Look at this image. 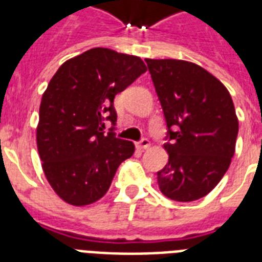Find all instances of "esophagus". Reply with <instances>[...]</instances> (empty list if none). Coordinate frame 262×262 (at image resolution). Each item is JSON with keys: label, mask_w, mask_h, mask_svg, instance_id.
<instances>
[{"label": "esophagus", "mask_w": 262, "mask_h": 262, "mask_svg": "<svg viewBox=\"0 0 262 262\" xmlns=\"http://www.w3.org/2000/svg\"><path fill=\"white\" fill-rule=\"evenodd\" d=\"M149 145H151V143H149V140L148 139H143L141 141H139V143L136 144V147L139 148V149H147Z\"/></svg>", "instance_id": "34e87169"}]
</instances>
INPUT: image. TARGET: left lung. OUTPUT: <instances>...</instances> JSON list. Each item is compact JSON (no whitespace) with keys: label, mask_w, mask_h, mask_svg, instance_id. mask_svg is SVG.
Listing matches in <instances>:
<instances>
[{"label":"left lung","mask_w":262,"mask_h":262,"mask_svg":"<svg viewBox=\"0 0 262 262\" xmlns=\"http://www.w3.org/2000/svg\"><path fill=\"white\" fill-rule=\"evenodd\" d=\"M167 122L168 163L158 171L160 191L194 201L220 182L235 152L238 118L223 83L197 63L145 59Z\"/></svg>","instance_id":"8db88e82"}]
</instances>
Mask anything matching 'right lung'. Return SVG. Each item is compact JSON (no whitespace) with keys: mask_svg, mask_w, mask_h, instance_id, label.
<instances>
[{"mask_svg":"<svg viewBox=\"0 0 262 262\" xmlns=\"http://www.w3.org/2000/svg\"><path fill=\"white\" fill-rule=\"evenodd\" d=\"M147 71L136 55L95 47L68 59L42 96L36 145L43 172L65 203L84 207L106 194L135 144L104 135L117 122L115 95Z\"/></svg>","mask_w":262,"mask_h":262,"instance_id":"add662e5","label":"right lung"}]
</instances>
